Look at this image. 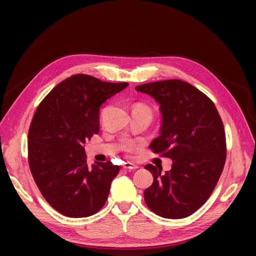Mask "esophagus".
Here are the masks:
<instances>
[{
  "label": "esophagus",
  "mask_w": 256,
  "mask_h": 256,
  "mask_svg": "<svg viewBox=\"0 0 256 256\" xmlns=\"http://www.w3.org/2000/svg\"><path fill=\"white\" fill-rule=\"evenodd\" d=\"M123 168H124V170H136V168H138V164H133V162H125L123 164Z\"/></svg>",
  "instance_id": "34e87169"
}]
</instances>
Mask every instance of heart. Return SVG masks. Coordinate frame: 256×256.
I'll list each match as a JSON object with an SVG mask.
<instances>
[{"instance_id": "heart-1", "label": "heart", "mask_w": 256, "mask_h": 256, "mask_svg": "<svg viewBox=\"0 0 256 256\" xmlns=\"http://www.w3.org/2000/svg\"><path fill=\"white\" fill-rule=\"evenodd\" d=\"M138 106H142V105H138Z\"/></svg>"}]
</instances>
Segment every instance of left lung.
<instances>
[{
	"mask_svg": "<svg viewBox=\"0 0 256 256\" xmlns=\"http://www.w3.org/2000/svg\"><path fill=\"white\" fill-rule=\"evenodd\" d=\"M159 104L160 136L151 142L156 154L170 158L172 170L144 167L154 183L144 201L156 214L180 219L204 204L226 162V136L214 104L196 86L178 79L136 86Z\"/></svg>",
	"mask_w": 256,
	"mask_h": 256,
	"instance_id": "1",
	"label": "left lung"
}]
</instances>
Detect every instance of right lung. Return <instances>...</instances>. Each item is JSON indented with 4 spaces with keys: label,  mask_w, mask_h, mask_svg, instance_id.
Masks as SVG:
<instances>
[{
    "label": "right lung",
    "mask_w": 256,
    "mask_h": 256,
    "mask_svg": "<svg viewBox=\"0 0 256 256\" xmlns=\"http://www.w3.org/2000/svg\"><path fill=\"white\" fill-rule=\"evenodd\" d=\"M128 86L76 74L60 82L34 112L28 160L42 196L70 218L92 216L105 204L120 167L86 160L84 146L99 131L100 106Z\"/></svg>",
    "instance_id": "1"
}]
</instances>
